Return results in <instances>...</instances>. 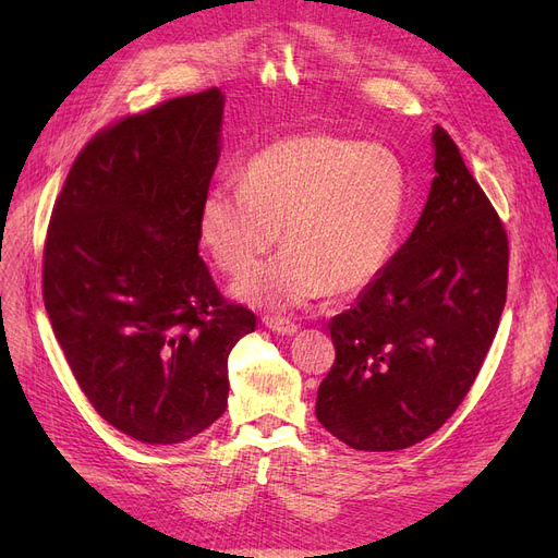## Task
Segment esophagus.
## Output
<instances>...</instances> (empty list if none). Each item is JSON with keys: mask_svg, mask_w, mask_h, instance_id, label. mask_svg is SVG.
I'll use <instances>...</instances> for the list:
<instances>
[{"mask_svg": "<svg viewBox=\"0 0 558 558\" xmlns=\"http://www.w3.org/2000/svg\"><path fill=\"white\" fill-rule=\"evenodd\" d=\"M262 324L267 326L271 332H276V335H287V337H291V335L299 332V326H296V324H291L289 318H280V316H264Z\"/></svg>", "mask_w": 558, "mask_h": 558, "instance_id": "1", "label": "esophagus"}]
</instances>
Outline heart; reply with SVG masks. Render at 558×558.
<instances>
[{
  "mask_svg": "<svg viewBox=\"0 0 558 558\" xmlns=\"http://www.w3.org/2000/svg\"><path fill=\"white\" fill-rule=\"evenodd\" d=\"M404 201L407 171L387 146L299 133L259 149L244 167L242 185L205 192L198 234L217 267L240 276L280 232L284 248L234 284L232 294L264 310H299L330 289L355 294L379 276Z\"/></svg>",
  "mask_w": 558,
  "mask_h": 558,
  "instance_id": "1",
  "label": "heart"
}]
</instances>
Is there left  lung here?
Wrapping results in <instances>:
<instances>
[{
  "label": "left lung",
  "instance_id": "obj_1",
  "mask_svg": "<svg viewBox=\"0 0 558 558\" xmlns=\"http://www.w3.org/2000/svg\"><path fill=\"white\" fill-rule=\"evenodd\" d=\"M432 146L436 175L418 223L328 326L337 360L316 418L364 452L404 450L454 414L507 303L502 221L441 126Z\"/></svg>",
  "mask_w": 558,
  "mask_h": 558
}]
</instances>
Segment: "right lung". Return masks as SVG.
Returning <instances> with one entry per match:
<instances>
[{
	"label": "right lung",
	"mask_w": 558,
	"mask_h": 558,
	"mask_svg": "<svg viewBox=\"0 0 558 558\" xmlns=\"http://www.w3.org/2000/svg\"><path fill=\"white\" fill-rule=\"evenodd\" d=\"M223 101L213 87L95 135L45 242V310L81 391L149 446L183 444L226 412L228 355L255 330L198 257Z\"/></svg>",
	"instance_id": "add662e5"
}]
</instances>
